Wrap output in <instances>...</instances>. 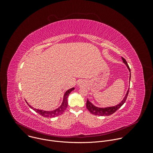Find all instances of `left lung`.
Masks as SVG:
<instances>
[{
    "label": "left lung",
    "mask_w": 153,
    "mask_h": 153,
    "mask_svg": "<svg viewBox=\"0 0 153 153\" xmlns=\"http://www.w3.org/2000/svg\"><path fill=\"white\" fill-rule=\"evenodd\" d=\"M122 60H123V62L126 65V67L128 68L129 71V80L131 79V70H130V68L128 66V65L126 61V60L123 58V57H122ZM129 89L128 90L127 92H126V94H125L124 98L123 99V100L121 101V102H120L118 105H116V106H111V107H106V108H99V107H97L95 105H94L91 102H90L88 99V100H87L86 101V108L88 109V110L93 114L94 115H96V116H110V115H111L113 114L114 113H115L119 108H120L123 104L125 102L126 100V98H127V96L128 95V93H129Z\"/></svg>",
    "instance_id": "left-lung-1"
}]
</instances>
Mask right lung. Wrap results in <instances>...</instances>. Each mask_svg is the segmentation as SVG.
Returning <instances> with one entry per match:
<instances>
[{
	"mask_svg": "<svg viewBox=\"0 0 153 153\" xmlns=\"http://www.w3.org/2000/svg\"><path fill=\"white\" fill-rule=\"evenodd\" d=\"M74 90V88H72L65 92V93L64 94V96H63V102H62L61 105L53 111H44V110H39V109L34 108L31 105H30L27 102V103H28V105L31 109H33L34 111H35L36 113H39L42 116H43L45 117H54L56 116H58L63 114V112L65 111V110H66V108H67V106H68V97L69 94H70V93L72 91H73Z\"/></svg>",
	"mask_w": 153,
	"mask_h": 153,
	"instance_id": "right-lung-1",
	"label": "right lung"
}]
</instances>
